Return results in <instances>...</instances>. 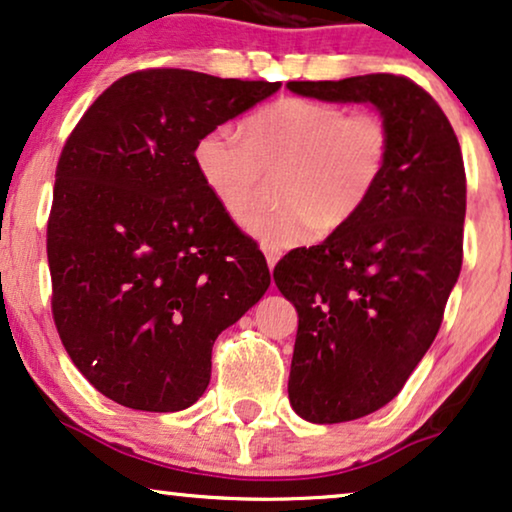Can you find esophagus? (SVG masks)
Wrapping results in <instances>:
<instances>
[{"label":"esophagus","mask_w":512,"mask_h":512,"mask_svg":"<svg viewBox=\"0 0 512 512\" xmlns=\"http://www.w3.org/2000/svg\"><path fill=\"white\" fill-rule=\"evenodd\" d=\"M279 251L277 249H270V247H265V261H268V268H270V272L275 270V265H277V261H279Z\"/></svg>","instance_id":"34e87169"}]
</instances>
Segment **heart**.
<instances>
[{"mask_svg":"<svg viewBox=\"0 0 512 512\" xmlns=\"http://www.w3.org/2000/svg\"><path fill=\"white\" fill-rule=\"evenodd\" d=\"M394 139L375 111L282 97L247 118L244 132L216 125L195 142L202 181L235 223L254 212L277 177L279 205L256 214L249 230L263 247L289 249L345 228L387 177Z\"/></svg>","mask_w":512,"mask_h":512,"instance_id":"heart-1","label":"heart"}]
</instances>
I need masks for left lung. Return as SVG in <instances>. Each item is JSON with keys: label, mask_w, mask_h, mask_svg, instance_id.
Returning <instances> with one entry per match:
<instances>
[{"label": "left lung", "mask_w": 512, "mask_h": 512, "mask_svg": "<svg viewBox=\"0 0 512 512\" xmlns=\"http://www.w3.org/2000/svg\"><path fill=\"white\" fill-rule=\"evenodd\" d=\"M286 88L375 104L394 139L387 177L363 212L272 272L298 310L293 410L314 424L352 422L398 396L443 324L464 258V158L443 109L408 76Z\"/></svg>", "instance_id": "left-lung-1"}]
</instances>
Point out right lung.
Masks as SVG:
<instances>
[{
    "mask_svg": "<svg viewBox=\"0 0 512 512\" xmlns=\"http://www.w3.org/2000/svg\"><path fill=\"white\" fill-rule=\"evenodd\" d=\"M279 86L139 69L111 83L62 146L46 230L53 321L111 401L193 405L214 340L268 291L265 256L209 193L193 149Z\"/></svg>",
    "mask_w": 512,
    "mask_h": 512,
    "instance_id": "right-lung-1",
    "label": "right lung"
}]
</instances>
